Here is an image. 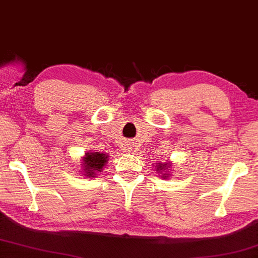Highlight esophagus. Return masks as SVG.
Returning <instances> with one entry per match:
<instances>
[{
	"instance_id": "1",
	"label": "esophagus",
	"mask_w": 258,
	"mask_h": 258,
	"mask_svg": "<svg viewBox=\"0 0 258 258\" xmlns=\"http://www.w3.org/2000/svg\"><path fill=\"white\" fill-rule=\"evenodd\" d=\"M128 149H131V148H128Z\"/></svg>"
}]
</instances>
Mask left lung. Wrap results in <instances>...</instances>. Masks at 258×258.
<instances>
[{
    "instance_id": "left-lung-1",
    "label": "left lung",
    "mask_w": 258,
    "mask_h": 258,
    "mask_svg": "<svg viewBox=\"0 0 258 258\" xmlns=\"http://www.w3.org/2000/svg\"><path fill=\"white\" fill-rule=\"evenodd\" d=\"M170 163H157V171L162 172V178L166 179L169 177V170H170Z\"/></svg>"
}]
</instances>
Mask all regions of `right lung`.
<instances>
[{"label": "right lung", "mask_w": 258, "mask_h": 258, "mask_svg": "<svg viewBox=\"0 0 258 258\" xmlns=\"http://www.w3.org/2000/svg\"><path fill=\"white\" fill-rule=\"evenodd\" d=\"M108 155L103 153H96V151L86 153L85 157L83 158V164H81V167L84 170V175L89 178L95 177L97 172H101L103 170L104 165L108 162Z\"/></svg>", "instance_id": "right-lung-1"}]
</instances>
